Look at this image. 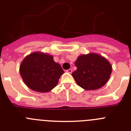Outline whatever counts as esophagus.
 Masks as SVG:
<instances>
[{"mask_svg":"<svg viewBox=\"0 0 131 131\" xmlns=\"http://www.w3.org/2000/svg\"><path fill=\"white\" fill-rule=\"evenodd\" d=\"M72 71H73V70L71 69H68V70H66V72L69 73H72Z\"/></svg>","mask_w":131,"mask_h":131,"instance_id":"34e87169","label":"esophagus"}]
</instances>
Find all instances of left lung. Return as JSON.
I'll return each instance as SVG.
<instances>
[{"label":"left lung","instance_id":"obj_1","mask_svg":"<svg viewBox=\"0 0 131 131\" xmlns=\"http://www.w3.org/2000/svg\"><path fill=\"white\" fill-rule=\"evenodd\" d=\"M77 70L72 73L77 85L86 91L104 86L110 77L112 66L100 54L91 52L79 56L75 62Z\"/></svg>","mask_w":131,"mask_h":131}]
</instances>
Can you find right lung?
Listing matches in <instances>:
<instances>
[{"label": "right lung", "mask_w": 131, "mask_h": 131, "mask_svg": "<svg viewBox=\"0 0 131 131\" xmlns=\"http://www.w3.org/2000/svg\"><path fill=\"white\" fill-rule=\"evenodd\" d=\"M64 73L52 55L34 52L27 55L19 66V73L27 87L39 92L52 91Z\"/></svg>", "instance_id": "obj_1"}]
</instances>
